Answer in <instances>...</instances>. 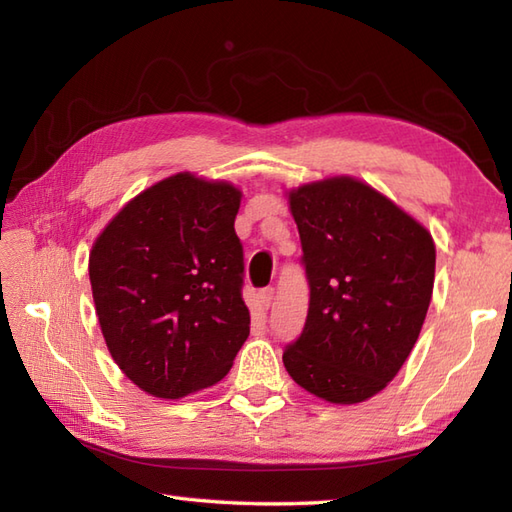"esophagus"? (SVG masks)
Returning <instances> with one entry per match:
<instances>
[{"mask_svg":"<svg viewBox=\"0 0 512 512\" xmlns=\"http://www.w3.org/2000/svg\"><path fill=\"white\" fill-rule=\"evenodd\" d=\"M273 297H275V288H264L262 292H259L257 299H259V308H262L264 312L270 308V303H273Z\"/></svg>","mask_w":512,"mask_h":512,"instance_id":"esophagus-1","label":"esophagus"}]
</instances>
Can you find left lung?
I'll use <instances>...</instances> for the list:
<instances>
[{"label": "left lung", "mask_w": 512, "mask_h": 512, "mask_svg": "<svg viewBox=\"0 0 512 512\" xmlns=\"http://www.w3.org/2000/svg\"><path fill=\"white\" fill-rule=\"evenodd\" d=\"M310 306L284 350L297 385L336 405L385 389L427 317L436 246L411 215L354 178L290 191Z\"/></svg>", "instance_id": "left-lung-1"}]
</instances>
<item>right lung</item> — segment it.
Instances as JSON below:
<instances>
[{
	"label": "right lung",
	"mask_w": 512,
	"mask_h": 512,
	"mask_svg": "<svg viewBox=\"0 0 512 512\" xmlns=\"http://www.w3.org/2000/svg\"><path fill=\"white\" fill-rule=\"evenodd\" d=\"M239 198L233 184L178 173L125 204L92 246L107 350L151 396L215 385L248 339Z\"/></svg>",
	"instance_id": "right-lung-1"
}]
</instances>
